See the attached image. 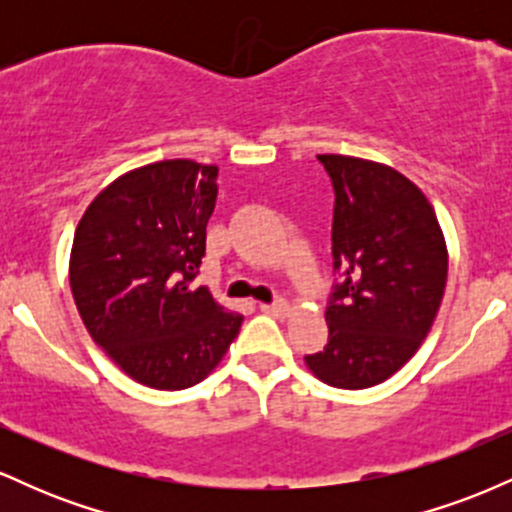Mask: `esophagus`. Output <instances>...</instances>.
I'll return each instance as SVG.
<instances>
[{
  "instance_id": "obj_1",
  "label": "esophagus",
  "mask_w": 512,
  "mask_h": 512,
  "mask_svg": "<svg viewBox=\"0 0 512 512\" xmlns=\"http://www.w3.org/2000/svg\"><path fill=\"white\" fill-rule=\"evenodd\" d=\"M260 310L269 315H286L289 313V303L281 301V298H276L274 303H260Z\"/></svg>"
}]
</instances>
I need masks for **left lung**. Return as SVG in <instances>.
<instances>
[{
	"instance_id": "obj_1",
	"label": "left lung",
	"mask_w": 512,
	"mask_h": 512,
	"mask_svg": "<svg viewBox=\"0 0 512 512\" xmlns=\"http://www.w3.org/2000/svg\"><path fill=\"white\" fill-rule=\"evenodd\" d=\"M332 180L327 346L305 356L322 383L373 387L397 373L431 330L448 250L424 192L397 170L354 156H317Z\"/></svg>"
}]
</instances>
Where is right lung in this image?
Segmentation results:
<instances>
[{
  "instance_id": "add662e5",
  "label": "right lung",
  "mask_w": 512,
  "mask_h": 512,
  "mask_svg": "<svg viewBox=\"0 0 512 512\" xmlns=\"http://www.w3.org/2000/svg\"><path fill=\"white\" fill-rule=\"evenodd\" d=\"M219 168L175 158L117 178L74 233L69 281L93 342L132 380L185 390L219 366L243 315L207 286L192 289L207 250Z\"/></svg>"
}]
</instances>
